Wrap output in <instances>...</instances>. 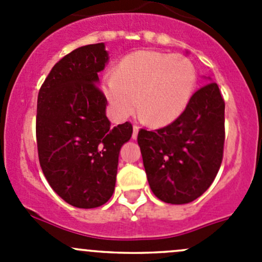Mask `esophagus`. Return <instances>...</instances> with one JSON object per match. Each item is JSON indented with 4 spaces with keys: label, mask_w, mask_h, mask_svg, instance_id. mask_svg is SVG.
<instances>
[{
    "label": "esophagus",
    "mask_w": 262,
    "mask_h": 262,
    "mask_svg": "<svg viewBox=\"0 0 262 262\" xmlns=\"http://www.w3.org/2000/svg\"><path fill=\"white\" fill-rule=\"evenodd\" d=\"M138 132H139V126L133 125V134H132V138L137 139V137H138Z\"/></svg>",
    "instance_id": "obj_1"
}]
</instances>
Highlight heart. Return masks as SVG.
I'll return each mask as SVG.
<instances>
[{"mask_svg": "<svg viewBox=\"0 0 262 262\" xmlns=\"http://www.w3.org/2000/svg\"><path fill=\"white\" fill-rule=\"evenodd\" d=\"M196 71L190 59L158 50H138L120 60L114 76L102 82V91L116 120L138 107L142 118L165 126L184 114L194 94Z\"/></svg>", "mask_w": 262, "mask_h": 262, "instance_id": "1", "label": "heart"}]
</instances>
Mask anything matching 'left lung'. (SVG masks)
<instances>
[{
    "label": "left lung",
    "instance_id": "obj_1",
    "mask_svg": "<svg viewBox=\"0 0 262 262\" xmlns=\"http://www.w3.org/2000/svg\"><path fill=\"white\" fill-rule=\"evenodd\" d=\"M148 184L168 204H187L204 194L221 167L224 146V100L215 82L192 95L178 120L138 133Z\"/></svg>",
    "mask_w": 262,
    "mask_h": 262
}]
</instances>
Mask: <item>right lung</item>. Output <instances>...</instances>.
<instances>
[{"mask_svg":"<svg viewBox=\"0 0 262 262\" xmlns=\"http://www.w3.org/2000/svg\"><path fill=\"white\" fill-rule=\"evenodd\" d=\"M109 60L104 43L63 57L38 95L36 144L50 187L68 204L91 209L115 189L119 152L130 139V123L110 128L106 97L97 87Z\"/></svg>","mask_w":262,"mask_h":262,"instance_id":"obj_1","label":"right lung"}]
</instances>
